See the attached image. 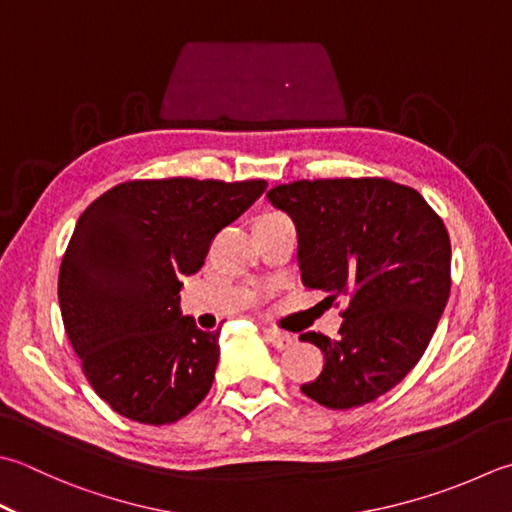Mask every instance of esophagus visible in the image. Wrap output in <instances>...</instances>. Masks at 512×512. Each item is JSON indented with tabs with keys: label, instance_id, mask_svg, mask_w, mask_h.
<instances>
[{
	"label": "esophagus",
	"instance_id": "esophagus-1",
	"mask_svg": "<svg viewBox=\"0 0 512 512\" xmlns=\"http://www.w3.org/2000/svg\"><path fill=\"white\" fill-rule=\"evenodd\" d=\"M264 335L270 344H273L277 350H284L288 346H293L295 337L290 333H284V330H277V328H266Z\"/></svg>",
	"mask_w": 512,
	"mask_h": 512
}]
</instances>
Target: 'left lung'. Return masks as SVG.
<instances>
[{"instance_id": "left-lung-1", "label": "left lung", "mask_w": 512, "mask_h": 512, "mask_svg": "<svg viewBox=\"0 0 512 512\" xmlns=\"http://www.w3.org/2000/svg\"><path fill=\"white\" fill-rule=\"evenodd\" d=\"M266 195L295 222L304 284L330 302L348 299L337 339L299 335L326 359L302 393L339 410L375 402L422 359L446 308L442 217L415 188L386 177L299 179Z\"/></svg>"}]
</instances>
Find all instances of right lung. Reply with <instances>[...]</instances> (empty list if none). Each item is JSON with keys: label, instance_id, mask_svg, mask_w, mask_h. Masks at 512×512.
<instances>
[{"label": "right lung", "instance_id": "1", "mask_svg": "<svg viewBox=\"0 0 512 512\" xmlns=\"http://www.w3.org/2000/svg\"><path fill=\"white\" fill-rule=\"evenodd\" d=\"M266 186L130 179L77 219L59 266V308L82 373L115 413L164 426L208 395L219 330L179 315V279L204 266L215 235Z\"/></svg>", "mask_w": 512, "mask_h": 512}]
</instances>
